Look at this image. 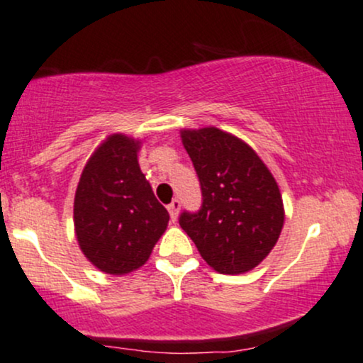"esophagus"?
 <instances>
[{
    "instance_id": "obj_1",
    "label": "esophagus",
    "mask_w": 363,
    "mask_h": 363,
    "mask_svg": "<svg viewBox=\"0 0 363 363\" xmlns=\"http://www.w3.org/2000/svg\"><path fill=\"white\" fill-rule=\"evenodd\" d=\"M167 210L170 213V218H172V222H176L179 210H181V201H179V199H172V203H170V205L167 206Z\"/></svg>"
}]
</instances>
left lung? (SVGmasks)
Wrapping results in <instances>:
<instances>
[{
    "instance_id": "1",
    "label": "left lung",
    "mask_w": 363,
    "mask_h": 363,
    "mask_svg": "<svg viewBox=\"0 0 363 363\" xmlns=\"http://www.w3.org/2000/svg\"><path fill=\"white\" fill-rule=\"evenodd\" d=\"M181 138L203 203L196 213L182 211L179 225L215 272H251L272 252L285 222L273 174L247 143L218 128L182 129Z\"/></svg>"
}]
</instances>
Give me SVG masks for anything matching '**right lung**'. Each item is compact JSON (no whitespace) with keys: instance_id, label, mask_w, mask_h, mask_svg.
<instances>
[{"instance_id":"right-lung-1","label":"right lung","mask_w":363,"mask_h":363,"mask_svg":"<svg viewBox=\"0 0 363 363\" xmlns=\"http://www.w3.org/2000/svg\"><path fill=\"white\" fill-rule=\"evenodd\" d=\"M140 145L111 135L91 153L74 194L78 245L104 273L126 274L143 266L169 223L140 169Z\"/></svg>"}]
</instances>
